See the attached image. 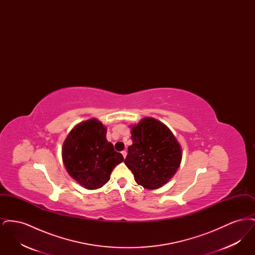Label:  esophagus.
I'll return each mask as SVG.
<instances>
[{"mask_svg":"<svg viewBox=\"0 0 255 255\" xmlns=\"http://www.w3.org/2000/svg\"><path fill=\"white\" fill-rule=\"evenodd\" d=\"M122 156H123V158H126V156H127V151H125V150H123L122 152Z\"/></svg>","mask_w":255,"mask_h":255,"instance_id":"1","label":"esophagus"}]
</instances>
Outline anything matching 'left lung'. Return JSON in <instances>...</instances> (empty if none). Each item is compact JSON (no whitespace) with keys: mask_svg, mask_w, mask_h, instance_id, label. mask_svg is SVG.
Segmentation results:
<instances>
[{"mask_svg":"<svg viewBox=\"0 0 255 255\" xmlns=\"http://www.w3.org/2000/svg\"><path fill=\"white\" fill-rule=\"evenodd\" d=\"M133 144L124 162L134 181L157 189L175 175L182 161V148L169 128L153 118H144L131 129Z\"/></svg>","mask_w":255,"mask_h":255,"instance_id":"left-lung-1","label":"left lung"}]
</instances>
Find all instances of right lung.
Here are the masks:
<instances>
[{"label":"right lung","instance_id":"right-lung-1","mask_svg":"<svg viewBox=\"0 0 255 255\" xmlns=\"http://www.w3.org/2000/svg\"><path fill=\"white\" fill-rule=\"evenodd\" d=\"M107 128L96 119L79 123L62 147L63 163L69 175L87 189L108 182L113 169L124 160L106 138Z\"/></svg>","mask_w":255,"mask_h":255}]
</instances>
